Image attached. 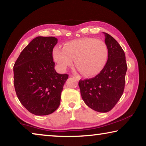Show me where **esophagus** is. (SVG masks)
<instances>
[{
	"mask_svg": "<svg viewBox=\"0 0 146 146\" xmlns=\"http://www.w3.org/2000/svg\"><path fill=\"white\" fill-rule=\"evenodd\" d=\"M73 76V77L74 78H75L76 79V80H80V77H79V76H75V75H73L72 76Z\"/></svg>",
	"mask_w": 146,
	"mask_h": 146,
	"instance_id": "esophagus-1",
	"label": "esophagus"
}]
</instances>
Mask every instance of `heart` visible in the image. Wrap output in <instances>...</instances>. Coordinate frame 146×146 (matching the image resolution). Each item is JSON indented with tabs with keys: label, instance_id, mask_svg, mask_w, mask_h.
Segmentation results:
<instances>
[{
	"label": "heart",
	"instance_id": "heart-1",
	"mask_svg": "<svg viewBox=\"0 0 146 146\" xmlns=\"http://www.w3.org/2000/svg\"><path fill=\"white\" fill-rule=\"evenodd\" d=\"M53 58L61 70H66L74 63L84 75L92 77L104 68L108 58V49L100 39L86 37L68 41L63 48L55 47Z\"/></svg>",
	"mask_w": 146,
	"mask_h": 146
}]
</instances>
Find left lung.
Here are the masks:
<instances>
[{
    "mask_svg": "<svg viewBox=\"0 0 146 146\" xmlns=\"http://www.w3.org/2000/svg\"><path fill=\"white\" fill-rule=\"evenodd\" d=\"M104 34L108 49V58L104 68L95 77L80 80L78 82L86 104L100 113L111 110L122 97L127 69L124 51L120 44L110 35Z\"/></svg>",
    "mask_w": 146,
    "mask_h": 146,
    "instance_id": "obj_1",
    "label": "left lung"
}]
</instances>
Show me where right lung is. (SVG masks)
<instances>
[{"label":"right lung","instance_id":"1","mask_svg":"<svg viewBox=\"0 0 146 146\" xmlns=\"http://www.w3.org/2000/svg\"><path fill=\"white\" fill-rule=\"evenodd\" d=\"M58 39L37 36L20 54L13 66L14 86L20 102L35 115L53 113L60 103L67 74L55 70L53 49Z\"/></svg>","mask_w":146,"mask_h":146}]
</instances>
